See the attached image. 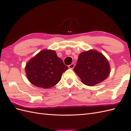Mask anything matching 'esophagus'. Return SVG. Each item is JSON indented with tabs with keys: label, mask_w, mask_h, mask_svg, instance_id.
<instances>
[{
	"label": "esophagus",
	"mask_w": 131,
	"mask_h": 131,
	"mask_svg": "<svg viewBox=\"0 0 131 131\" xmlns=\"http://www.w3.org/2000/svg\"><path fill=\"white\" fill-rule=\"evenodd\" d=\"M74 66H75V64L74 63H71V65H69V68H70L71 69H73L74 68Z\"/></svg>",
	"instance_id": "obj_1"
}]
</instances>
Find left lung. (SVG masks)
<instances>
[{
    "instance_id": "left-lung-1",
    "label": "left lung",
    "mask_w": 131,
    "mask_h": 131,
    "mask_svg": "<svg viewBox=\"0 0 131 131\" xmlns=\"http://www.w3.org/2000/svg\"><path fill=\"white\" fill-rule=\"evenodd\" d=\"M74 71L83 84L92 86L107 78L110 74V68L104 55L91 49L79 55Z\"/></svg>"
}]
</instances>
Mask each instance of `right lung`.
I'll use <instances>...</instances> for the list:
<instances>
[{
  "mask_svg": "<svg viewBox=\"0 0 131 131\" xmlns=\"http://www.w3.org/2000/svg\"><path fill=\"white\" fill-rule=\"evenodd\" d=\"M68 69L54 51L44 49L27 63L25 71L31 84L47 89L57 84Z\"/></svg>",
  "mask_w": 131,
  "mask_h": 131,
  "instance_id": "add662e5",
  "label": "right lung"
}]
</instances>
